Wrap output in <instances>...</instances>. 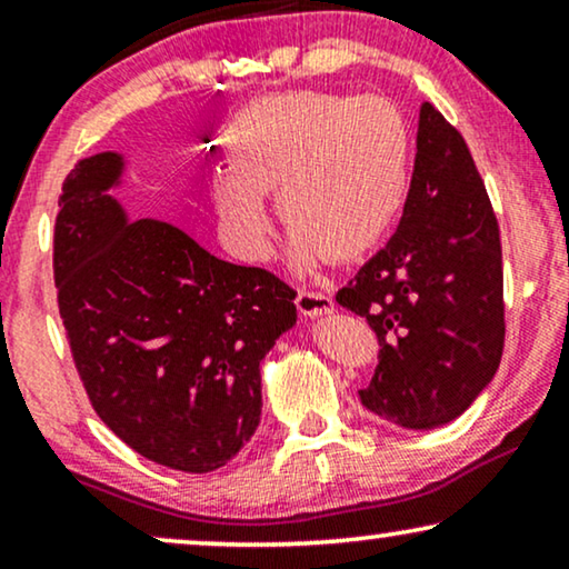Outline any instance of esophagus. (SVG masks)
Wrapping results in <instances>:
<instances>
[{"label":"esophagus","mask_w":569,"mask_h":569,"mask_svg":"<svg viewBox=\"0 0 569 569\" xmlns=\"http://www.w3.org/2000/svg\"><path fill=\"white\" fill-rule=\"evenodd\" d=\"M296 307L303 317H325L335 311V301L322 291H299L296 293Z\"/></svg>","instance_id":"obj_1"}]
</instances>
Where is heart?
I'll use <instances>...</instances> for the list:
<instances>
[{
	"label": "heart",
	"instance_id": "b5f03b06",
	"mask_svg": "<svg viewBox=\"0 0 569 569\" xmlns=\"http://www.w3.org/2000/svg\"><path fill=\"white\" fill-rule=\"evenodd\" d=\"M237 174L216 186L221 229L244 260H266L273 221L291 229L301 273L358 260L389 234L410 190V136L402 116L376 98L291 94L260 110L231 143Z\"/></svg>",
	"mask_w": 569,
	"mask_h": 569
}]
</instances>
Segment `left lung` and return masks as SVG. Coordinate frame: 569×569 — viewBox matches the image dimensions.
<instances>
[{
  "instance_id": "1",
  "label": "left lung",
  "mask_w": 569,
  "mask_h": 569,
  "mask_svg": "<svg viewBox=\"0 0 569 569\" xmlns=\"http://www.w3.org/2000/svg\"><path fill=\"white\" fill-rule=\"evenodd\" d=\"M335 299L379 338V366L358 395L391 426H446L498 371L506 342L498 219L467 141L430 102L420 108L395 237Z\"/></svg>"
}]
</instances>
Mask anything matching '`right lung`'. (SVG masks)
Masks as SVG:
<instances>
[{"mask_svg": "<svg viewBox=\"0 0 569 569\" xmlns=\"http://www.w3.org/2000/svg\"><path fill=\"white\" fill-rule=\"evenodd\" d=\"M123 157H87L53 231L59 315L100 420L162 467L206 475L260 426V363L296 325L293 288L216 258L167 221H128L110 196Z\"/></svg>", "mask_w": 569, "mask_h": 569, "instance_id": "right-lung-1", "label": "right lung"}]
</instances>
